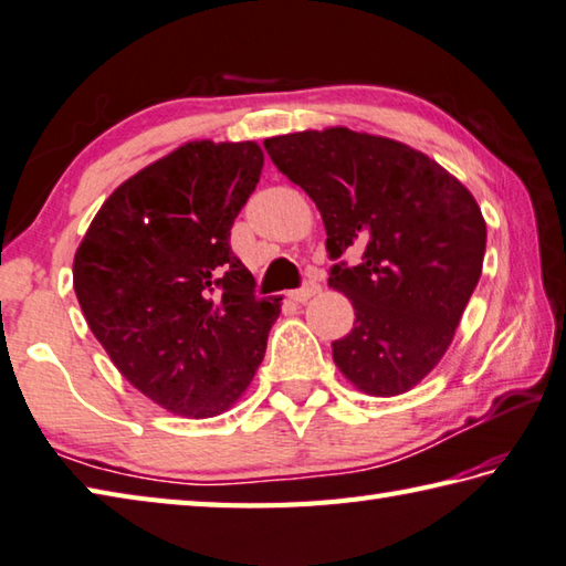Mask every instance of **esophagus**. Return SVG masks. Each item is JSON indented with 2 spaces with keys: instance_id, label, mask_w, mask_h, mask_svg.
I'll return each mask as SVG.
<instances>
[{
  "instance_id": "1",
  "label": "esophagus",
  "mask_w": 566,
  "mask_h": 566,
  "mask_svg": "<svg viewBox=\"0 0 566 566\" xmlns=\"http://www.w3.org/2000/svg\"><path fill=\"white\" fill-rule=\"evenodd\" d=\"M318 292H321V284H318L316 280H306L302 286H298V290L290 292V296L294 298V302L304 304V302H308V298H312V296H316Z\"/></svg>"
}]
</instances>
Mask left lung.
<instances>
[{"mask_svg":"<svg viewBox=\"0 0 566 566\" xmlns=\"http://www.w3.org/2000/svg\"><path fill=\"white\" fill-rule=\"evenodd\" d=\"M326 226L328 284L356 308L334 340L340 373L375 397L412 390L434 370L481 280L485 220L459 179L402 142L346 127L264 139ZM363 249L361 264L339 258Z\"/></svg>","mask_w":566,"mask_h":566,"instance_id":"1","label":"left lung"}]
</instances>
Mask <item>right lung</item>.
Here are the masks:
<instances>
[{
	"label": "right lung",
	"mask_w": 566,
	"mask_h": 566,
	"mask_svg": "<svg viewBox=\"0 0 566 566\" xmlns=\"http://www.w3.org/2000/svg\"><path fill=\"white\" fill-rule=\"evenodd\" d=\"M262 164L254 142H188L115 188L75 252L87 326L117 370L174 415L235 405L280 316L282 298L254 294L230 248Z\"/></svg>",
	"instance_id": "right-lung-1"
}]
</instances>
